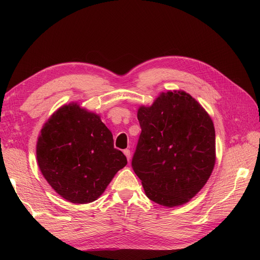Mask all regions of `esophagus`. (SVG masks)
<instances>
[{"mask_svg": "<svg viewBox=\"0 0 260 260\" xmlns=\"http://www.w3.org/2000/svg\"><path fill=\"white\" fill-rule=\"evenodd\" d=\"M123 154L125 155V157H127V159H128V161H129L130 158H131V152H130V149H128V148L123 149Z\"/></svg>", "mask_w": 260, "mask_h": 260, "instance_id": "34e87169", "label": "esophagus"}]
</instances>
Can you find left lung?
<instances>
[{
  "label": "left lung",
  "instance_id": "1",
  "mask_svg": "<svg viewBox=\"0 0 260 260\" xmlns=\"http://www.w3.org/2000/svg\"><path fill=\"white\" fill-rule=\"evenodd\" d=\"M141 135L131 166L147 198L174 207L190 201L209 179L216 160L211 118L190 94H160L140 107Z\"/></svg>",
  "mask_w": 260,
  "mask_h": 260
}]
</instances>
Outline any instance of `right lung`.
<instances>
[{"instance_id": "right-lung-1", "label": "right lung", "mask_w": 260, "mask_h": 260, "mask_svg": "<svg viewBox=\"0 0 260 260\" xmlns=\"http://www.w3.org/2000/svg\"><path fill=\"white\" fill-rule=\"evenodd\" d=\"M37 158L50 185L75 204L95 201L127 165L100 117L77 104L60 107L44 124Z\"/></svg>"}]
</instances>
